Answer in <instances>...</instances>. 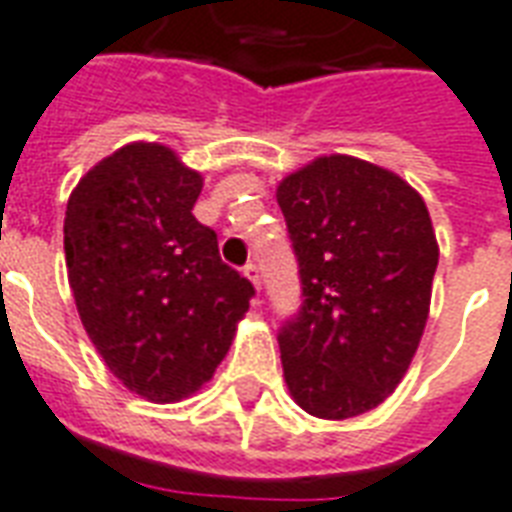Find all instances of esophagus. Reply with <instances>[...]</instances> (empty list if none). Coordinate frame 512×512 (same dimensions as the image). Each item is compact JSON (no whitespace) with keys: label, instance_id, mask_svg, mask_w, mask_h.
I'll list each match as a JSON object with an SVG mask.
<instances>
[{"label":"esophagus","instance_id":"34e87169","mask_svg":"<svg viewBox=\"0 0 512 512\" xmlns=\"http://www.w3.org/2000/svg\"><path fill=\"white\" fill-rule=\"evenodd\" d=\"M244 274L249 276V282H252V285H255L257 290H260V271H257L255 263H246V266H244Z\"/></svg>","mask_w":512,"mask_h":512}]
</instances>
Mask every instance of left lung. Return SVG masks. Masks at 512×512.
<instances>
[{"label":"left lung","mask_w":512,"mask_h":512,"mask_svg":"<svg viewBox=\"0 0 512 512\" xmlns=\"http://www.w3.org/2000/svg\"><path fill=\"white\" fill-rule=\"evenodd\" d=\"M276 200L304 295L276 333L287 388L314 418L363 415L396 391L429 320V208L396 173L344 154L290 173Z\"/></svg>","instance_id":"8db88e82"}]
</instances>
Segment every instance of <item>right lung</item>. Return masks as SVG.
I'll return each mask as SVG.
<instances>
[{"label": "right lung", "mask_w": 512, "mask_h": 512, "mask_svg": "<svg viewBox=\"0 0 512 512\" xmlns=\"http://www.w3.org/2000/svg\"><path fill=\"white\" fill-rule=\"evenodd\" d=\"M200 189L168 146L130 143L67 200L64 257L83 328L105 366L151 401L211 380L255 295L192 217Z\"/></svg>", "instance_id": "obj_1"}]
</instances>
